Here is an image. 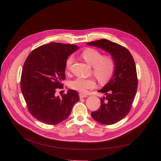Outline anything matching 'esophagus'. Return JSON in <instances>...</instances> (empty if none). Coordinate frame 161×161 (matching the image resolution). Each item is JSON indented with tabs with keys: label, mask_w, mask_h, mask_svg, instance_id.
<instances>
[{
	"label": "esophagus",
	"mask_w": 161,
	"mask_h": 161,
	"mask_svg": "<svg viewBox=\"0 0 161 161\" xmlns=\"http://www.w3.org/2000/svg\"><path fill=\"white\" fill-rule=\"evenodd\" d=\"M80 98H86L87 97V95L86 94H83V93H80Z\"/></svg>",
	"instance_id": "1"
}]
</instances>
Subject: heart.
I'll return each mask as SVG.
<instances>
[{"instance_id":"b5f03b06","label":"heart","mask_w":161,"mask_h":161,"mask_svg":"<svg viewBox=\"0 0 161 161\" xmlns=\"http://www.w3.org/2000/svg\"><path fill=\"white\" fill-rule=\"evenodd\" d=\"M83 58L91 66H93V73L100 81H106L110 78L115 69V63L111 56H103L99 51L93 48H87L81 53ZM73 63V58L66 59L65 67L69 70ZM96 82L93 79L77 78L70 81V87L81 92H86L87 89L94 88Z\"/></svg>"}]
</instances>
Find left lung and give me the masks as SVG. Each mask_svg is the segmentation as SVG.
I'll return each instance as SVG.
<instances>
[{"instance_id": "1", "label": "left lung", "mask_w": 161, "mask_h": 161, "mask_svg": "<svg viewBox=\"0 0 161 161\" xmlns=\"http://www.w3.org/2000/svg\"><path fill=\"white\" fill-rule=\"evenodd\" d=\"M87 45L103 49L115 61L112 77L98 91L106 96L100 98L98 110L91 112L92 117L101 124H115L129 114L136 94L138 79L134 58L127 49L106 39L88 42Z\"/></svg>"}]
</instances>
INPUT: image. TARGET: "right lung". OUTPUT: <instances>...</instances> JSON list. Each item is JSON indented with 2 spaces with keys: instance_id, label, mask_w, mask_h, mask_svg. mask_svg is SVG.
Segmentation results:
<instances>
[{
  "instance_id": "obj_1",
  "label": "right lung",
  "mask_w": 161,
  "mask_h": 161,
  "mask_svg": "<svg viewBox=\"0 0 161 161\" xmlns=\"http://www.w3.org/2000/svg\"><path fill=\"white\" fill-rule=\"evenodd\" d=\"M78 48L52 42L34 49L27 57L23 66L21 90L29 112L37 120L47 125L60 123L69 117L80 100L77 91L72 89L61 97L55 95L66 79V59Z\"/></svg>"
}]
</instances>
